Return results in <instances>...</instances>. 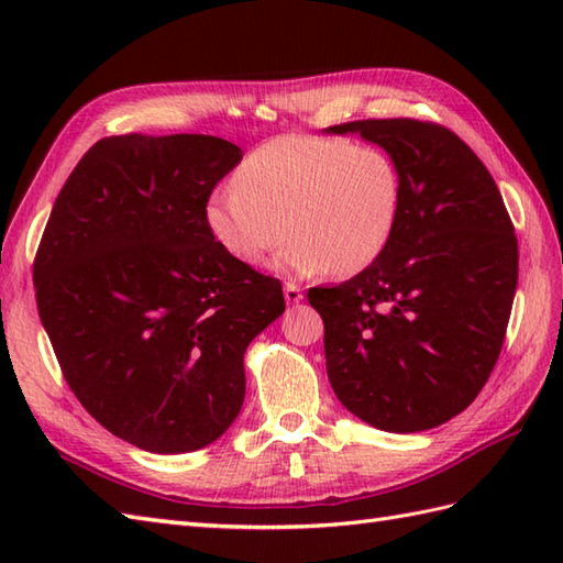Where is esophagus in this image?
Segmentation results:
<instances>
[{"label": "esophagus", "instance_id": "34e87169", "mask_svg": "<svg viewBox=\"0 0 563 563\" xmlns=\"http://www.w3.org/2000/svg\"><path fill=\"white\" fill-rule=\"evenodd\" d=\"M283 292H285V302H288V305H297L302 300V288H300V285H295V283H285Z\"/></svg>", "mask_w": 563, "mask_h": 563}]
</instances>
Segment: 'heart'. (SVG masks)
Segmentation results:
<instances>
[{"label": "heart", "instance_id": "heart-1", "mask_svg": "<svg viewBox=\"0 0 563 563\" xmlns=\"http://www.w3.org/2000/svg\"><path fill=\"white\" fill-rule=\"evenodd\" d=\"M230 188L206 202V222L227 254L261 263L292 234L283 263L314 275H353L387 249L404 184L397 162L343 137L278 135L239 164Z\"/></svg>", "mask_w": 563, "mask_h": 563}]
</instances>
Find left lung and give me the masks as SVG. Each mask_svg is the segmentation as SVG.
<instances>
[{
	"label": "left lung",
	"mask_w": 563,
	"mask_h": 563,
	"mask_svg": "<svg viewBox=\"0 0 563 563\" xmlns=\"http://www.w3.org/2000/svg\"><path fill=\"white\" fill-rule=\"evenodd\" d=\"M385 147L401 172L387 249L336 288H312L339 401L387 433L462 413L504 349L518 239L496 181L452 130L413 118L331 125Z\"/></svg>",
	"instance_id": "1"
}]
</instances>
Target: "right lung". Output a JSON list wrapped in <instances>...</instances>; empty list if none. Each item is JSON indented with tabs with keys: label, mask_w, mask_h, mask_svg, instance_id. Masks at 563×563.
I'll use <instances>...</instances> for the list:
<instances>
[{
	"label": "right lung",
	"mask_w": 563,
	"mask_h": 563,
	"mask_svg": "<svg viewBox=\"0 0 563 563\" xmlns=\"http://www.w3.org/2000/svg\"><path fill=\"white\" fill-rule=\"evenodd\" d=\"M239 162L212 135L103 137L35 251V302L69 389L140 450L218 440L244 404L246 345L285 312L280 280L208 230L206 202Z\"/></svg>",
	"instance_id": "1"
}]
</instances>
